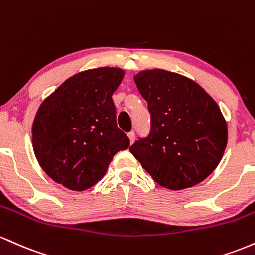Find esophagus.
Here are the masks:
<instances>
[{
    "mask_svg": "<svg viewBox=\"0 0 255 255\" xmlns=\"http://www.w3.org/2000/svg\"><path fill=\"white\" fill-rule=\"evenodd\" d=\"M128 139H130V143L132 144V143L135 142V132H133V131H131V132L128 133Z\"/></svg>",
    "mask_w": 255,
    "mask_h": 255,
    "instance_id": "34e87169",
    "label": "esophagus"
}]
</instances>
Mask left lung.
Returning <instances> with one entry per match:
<instances>
[{"label":"left lung","instance_id":"1","mask_svg":"<svg viewBox=\"0 0 255 255\" xmlns=\"http://www.w3.org/2000/svg\"><path fill=\"white\" fill-rule=\"evenodd\" d=\"M148 102L151 128L130 151L161 187L182 190L216 170L228 143V125L217 102L196 82L170 71L133 77Z\"/></svg>","mask_w":255,"mask_h":255}]
</instances>
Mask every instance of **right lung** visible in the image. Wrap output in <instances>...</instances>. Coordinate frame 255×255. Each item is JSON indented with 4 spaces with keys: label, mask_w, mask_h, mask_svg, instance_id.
I'll return each mask as SVG.
<instances>
[{
    "label": "right lung",
    "mask_w": 255,
    "mask_h": 255,
    "mask_svg": "<svg viewBox=\"0 0 255 255\" xmlns=\"http://www.w3.org/2000/svg\"><path fill=\"white\" fill-rule=\"evenodd\" d=\"M124 70L99 67L62 83L39 106L32 147L42 170L54 182L83 191L101 181L119 150L130 145L117 127L112 95Z\"/></svg>",
    "instance_id": "1"
}]
</instances>
